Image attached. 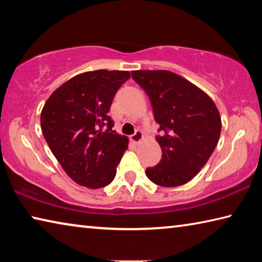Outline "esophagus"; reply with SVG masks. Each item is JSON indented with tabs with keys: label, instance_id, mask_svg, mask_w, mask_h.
<instances>
[{
	"label": "esophagus",
	"instance_id": "obj_1",
	"mask_svg": "<svg viewBox=\"0 0 262 262\" xmlns=\"http://www.w3.org/2000/svg\"><path fill=\"white\" fill-rule=\"evenodd\" d=\"M130 139L133 142H134V143L139 144V143H141V141L143 140V134H142L141 130H136L134 134L130 136Z\"/></svg>",
	"mask_w": 262,
	"mask_h": 262
}]
</instances>
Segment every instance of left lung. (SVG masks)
<instances>
[{
  "label": "left lung",
  "instance_id": "1",
  "mask_svg": "<svg viewBox=\"0 0 262 262\" xmlns=\"http://www.w3.org/2000/svg\"><path fill=\"white\" fill-rule=\"evenodd\" d=\"M132 77L149 96L162 132L156 136L162 159L145 174L163 187L185 185L216 148L222 129L219 110L205 91L172 72L133 70Z\"/></svg>",
  "mask_w": 262,
  "mask_h": 262
}]
</instances>
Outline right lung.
<instances>
[{"label": "right lung", "mask_w": 262, "mask_h": 262, "mask_svg": "<svg viewBox=\"0 0 262 262\" xmlns=\"http://www.w3.org/2000/svg\"><path fill=\"white\" fill-rule=\"evenodd\" d=\"M129 77L125 70L78 74L43 105L40 123L48 147L66 173L84 187L97 189L112 183L128 148L127 137L112 130L107 113L118 89Z\"/></svg>", "instance_id": "obj_1"}]
</instances>
